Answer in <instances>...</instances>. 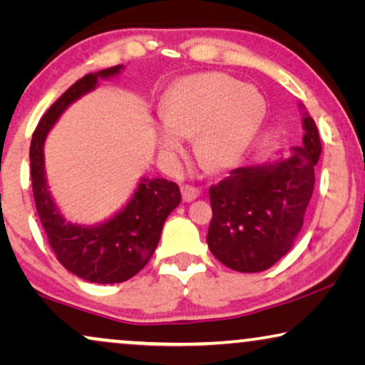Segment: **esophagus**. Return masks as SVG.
Masks as SVG:
<instances>
[{"label":"esophagus","mask_w":365,"mask_h":365,"mask_svg":"<svg viewBox=\"0 0 365 365\" xmlns=\"http://www.w3.org/2000/svg\"><path fill=\"white\" fill-rule=\"evenodd\" d=\"M181 194H182V201L184 202H192L194 199L199 197L201 191H199V189L194 187V186H182Z\"/></svg>","instance_id":"1"}]
</instances>
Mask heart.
I'll return each instance as SVG.
<instances>
[{"instance_id": "obj_1", "label": "heart", "mask_w": 365, "mask_h": 365, "mask_svg": "<svg viewBox=\"0 0 365 365\" xmlns=\"http://www.w3.org/2000/svg\"><path fill=\"white\" fill-rule=\"evenodd\" d=\"M156 133L159 156L176 164L186 153L184 139L194 138L199 166L222 173L236 166L256 139L266 103L256 89L222 73L194 74L179 81L161 108Z\"/></svg>"}]
</instances>
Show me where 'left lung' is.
<instances>
[{
    "label": "left lung",
    "mask_w": 365,
    "mask_h": 365,
    "mask_svg": "<svg viewBox=\"0 0 365 365\" xmlns=\"http://www.w3.org/2000/svg\"><path fill=\"white\" fill-rule=\"evenodd\" d=\"M299 109L304 129L299 146L267 163L234 169L209 189L207 246L232 271H266L291 251L301 232L322 146L314 119L304 104Z\"/></svg>",
    "instance_id": "1"
}]
</instances>
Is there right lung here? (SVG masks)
I'll use <instances>...</instances> for the list:
<instances>
[{
	"label": "right lung",
	"instance_id": "obj_1",
	"mask_svg": "<svg viewBox=\"0 0 365 365\" xmlns=\"http://www.w3.org/2000/svg\"><path fill=\"white\" fill-rule=\"evenodd\" d=\"M123 69V64L113 66L74 83L41 118L29 148L34 202L49 246L69 272L96 284L124 282L136 276L156 251L164 221L181 202L178 184L143 178L121 211L86 226L68 221L49 191L44 169L48 133L74 101L96 89L99 79L116 78Z\"/></svg>",
	"mask_w": 365,
	"mask_h": 365
}]
</instances>
